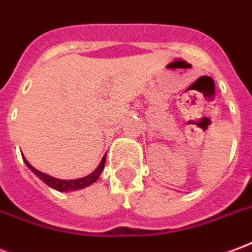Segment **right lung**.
<instances>
[{
	"label": "right lung",
	"mask_w": 252,
	"mask_h": 252,
	"mask_svg": "<svg viewBox=\"0 0 252 252\" xmlns=\"http://www.w3.org/2000/svg\"><path fill=\"white\" fill-rule=\"evenodd\" d=\"M24 159L25 164L30 167L33 173H35L39 178H40L44 184L52 188V189H57L59 191H68V190H78V189H82V188H86V186L92 185L93 182L98 180L99 174H101V171L104 170L105 166V159H106V154H105V157L101 160V163L98 164V167L94 170L92 174H89L88 177H83V178H78V180H70V181H64V180H58V178H54L51 175H47L44 173H41L39 170H36L32 164L28 163V160L23 157Z\"/></svg>",
	"instance_id": "1"
}]
</instances>
